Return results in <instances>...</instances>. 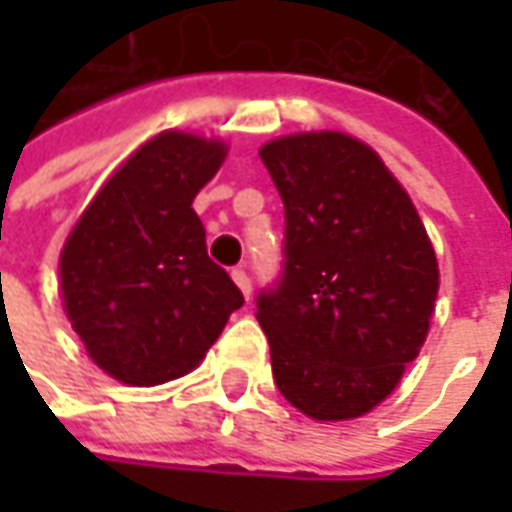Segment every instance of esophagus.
<instances>
[{"label": "esophagus", "mask_w": 512, "mask_h": 512, "mask_svg": "<svg viewBox=\"0 0 512 512\" xmlns=\"http://www.w3.org/2000/svg\"><path fill=\"white\" fill-rule=\"evenodd\" d=\"M230 276H233V282L239 285V290H242L245 296H250V276H247L245 265L233 267V270H230Z\"/></svg>", "instance_id": "34e87169"}]
</instances>
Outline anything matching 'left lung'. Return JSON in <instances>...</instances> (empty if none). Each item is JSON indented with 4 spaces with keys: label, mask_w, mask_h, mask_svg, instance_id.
<instances>
[{
    "label": "left lung",
    "mask_w": 512,
    "mask_h": 512,
    "mask_svg": "<svg viewBox=\"0 0 512 512\" xmlns=\"http://www.w3.org/2000/svg\"><path fill=\"white\" fill-rule=\"evenodd\" d=\"M259 156L285 205L282 273L256 296L273 382L310 419L364 416L430 330L439 265L427 230L353 136L296 133Z\"/></svg>",
    "instance_id": "left-lung-1"
}]
</instances>
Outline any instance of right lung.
<instances>
[{
  "label": "right lung",
  "mask_w": 512,
  "mask_h": 512,
  "mask_svg": "<svg viewBox=\"0 0 512 512\" xmlns=\"http://www.w3.org/2000/svg\"><path fill=\"white\" fill-rule=\"evenodd\" d=\"M225 159L222 142L168 130L96 193L59 259L73 330L105 373L150 387L190 373L245 305L207 256L193 199Z\"/></svg>",
  "instance_id": "right-lung-1"
}]
</instances>
